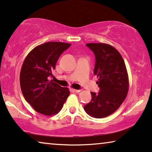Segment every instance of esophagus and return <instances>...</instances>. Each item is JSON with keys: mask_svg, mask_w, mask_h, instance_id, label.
<instances>
[{"mask_svg": "<svg viewBox=\"0 0 152 152\" xmlns=\"http://www.w3.org/2000/svg\"><path fill=\"white\" fill-rule=\"evenodd\" d=\"M71 91L73 92H80V90H76V89H71Z\"/></svg>", "mask_w": 152, "mask_h": 152, "instance_id": "esophagus-1", "label": "esophagus"}]
</instances>
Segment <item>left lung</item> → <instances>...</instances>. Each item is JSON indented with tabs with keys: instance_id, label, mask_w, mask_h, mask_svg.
<instances>
[{
	"instance_id": "obj_1",
	"label": "left lung",
	"mask_w": 152,
	"mask_h": 152,
	"mask_svg": "<svg viewBox=\"0 0 152 152\" xmlns=\"http://www.w3.org/2000/svg\"><path fill=\"white\" fill-rule=\"evenodd\" d=\"M86 46L94 53V74L99 92H91L92 99L85 105L88 114L94 118L110 115L121 106L129 90L126 66L121 55L113 46L105 43H89Z\"/></svg>"
}]
</instances>
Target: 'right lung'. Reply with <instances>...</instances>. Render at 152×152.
Masks as SVG:
<instances>
[{
  "label": "right lung",
  "mask_w": 152,
  "mask_h": 152,
  "mask_svg": "<svg viewBox=\"0 0 152 152\" xmlns=\"http://www.w3.org/2000/svg\"><path fill=\"white\" fill-rule=\"evenodd\" d=\"M71 45L59 42L39 45L27 55L22 66L20 83L24 97L44 115L58 114L70 94L68 88L49 81V77L53 76L59 58Z\"/></svg>",
  "instance_id": "right-lung-1"
}]
</instances>
